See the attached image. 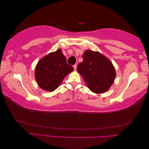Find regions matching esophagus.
Masks as SVG:
<instances>
[{"mask_svg":"<svg viewBox=\"0 0 149 149\" xmlns=\"http://www.w3.org/2000/svg\"><path fill=\"white\" fill-rule=\"evenodd\" d=\"M73 68H74V70H76V68H77V65L75 64L74 65H73Z\"/></svg>","mask_w":149,"mask_h":149,"instance_id":"34e87169","label":"esophagus"}]
</instances>
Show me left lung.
Instances as JSON below:
<instances>
[{
	"label": "left lung",
	"instance_id": "left-lung-1",
	"mask_svg": "<svg viewBox=\"0 0 149 149\" xmlns=\"http://www.w3.org/2000/svg\"><path fill=\"white\" fill-rule=\"evenodd\" d=\"M83 61L77 66L88 88L94 93H105L113 84L116 76L112 62L102 54L91 49L83 55Z\"/></svg>",
	"mask_w": 149,
	"mask_h": 149
}]
</instances>
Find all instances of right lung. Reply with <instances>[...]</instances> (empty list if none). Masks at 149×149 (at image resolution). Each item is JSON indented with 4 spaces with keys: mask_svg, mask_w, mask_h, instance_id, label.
Wrapping results in <instances>:
<instances>
[{
    "mask_svg": "<svg viewBox=\"0 0 149 149\" xmlns=\"http://www.w3.org/2000/svg\"><path fill=\"white\" fill-rule=\"evenodd\" d=\"M74 70L67 64L61 49L49 53L38 62L35 77L38 85L45 91L52 92L59 87L65 76Z\"/></svg>",
    "mask_w": 149,
    "mask_h": 149,
    "instance_id": "add662e5",
    "label": "right lung"
}]
</instances>
